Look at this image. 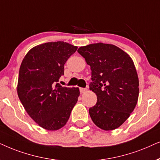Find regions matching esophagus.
Masks as SVG:
<instances>
[{"label": "esophagus", "mask_w": 160, "mask_h": 160, "mask_svg": "<svg viewBox=\"0 0 160 160\" xmlns=\"http://www.w3.org/2000/svg\"><path fill=\"white\" fill-rule=\"evenodd\" d=\"M80 92H81V93H85V92H86L87 91H88V89L84 88H80Z\"/></svg>", "instance_id": "1"}]
</instances>
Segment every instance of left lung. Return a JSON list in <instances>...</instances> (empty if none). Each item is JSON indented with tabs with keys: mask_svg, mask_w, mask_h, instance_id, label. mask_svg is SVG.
<instances>
[{
	"mask_svg": "<svg viewBox=\"0 0 160 160\" xmlns=\"http://www.w3.org/2000/svg\"><path fill=\"white\" fill-rule=\"evenodd\" d=\"M78 52L91 67L90 90L97 96L89 109L99 128L113 130L121 126L135 109L139 96V80L132 59L113 44L95 43Z\"/></svg>",
	"mask_w": 160,
	"mask_h": 160,
	"instance_id": "obj_1",
	"label": "left lung"
}]
</instances>
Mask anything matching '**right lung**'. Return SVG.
Wrapping results in <instances>:
<instances>
[{"label":"right lung","instance_id":"add662e5","mask_svg":"<svg viewBox=\"0 0 160 160\" xmlns=\"http://www.w3.org/2000/svg\"><path fill=\"white\" fill-rule=\"evenodd\" d=\"M78 47L64 42H47L31 48L21 63L18 94L25 111L47 130L62 128L80 96L79 88L57 83L64 64Z\"/></svg>","mask_w":160,"mask_h":160}]
</instances>
